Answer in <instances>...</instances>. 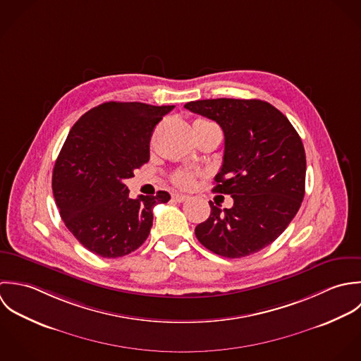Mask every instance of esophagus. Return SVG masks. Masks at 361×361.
Segmentation results:
<instances>
[{
  "mask_svg": "<svg viewBox=\"0 0 361 361\" xmlns=\"http://www.w3.org/2000/svg\"><path fill=\"white\" fill-rule=\"evenodd\" d=\"M190 197L188 195H184V194H173V200L177 201V202H184L187 201Z\"/></svg>",
  "mask_w": 361,
  "mask_h": 361,
  "instance_id": "obj_1",
  "label": "esophagus"
}]
</instances>
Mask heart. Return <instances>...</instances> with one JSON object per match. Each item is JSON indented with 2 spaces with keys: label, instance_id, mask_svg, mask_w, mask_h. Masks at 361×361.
I'll use <instances>...</instances> for the list:
<instances>
[{
  "label": "heart",
  "instance_id": "b5f03b06",
  "mask_svg": "<svg viewBox=\"0 0 361 361\" xmlns=\"http://www.w3.org/2000/svg\"><path fill=\"white\" fill-rule=\"evenodd\" d=\"M200 121H205V120H200ZM173 183L181 188H190L194 185V174L190 171H184L180 170L177 173H174L173 176Z\"/></svg>",
  "mask_w": 361,
  "mask_h": 361
}]
</instances>
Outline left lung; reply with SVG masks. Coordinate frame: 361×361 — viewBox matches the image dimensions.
I'll return each mask as SVG.
<instances>
[{
    "instance_id": "8db88e82",
    "label": "left lung",
    "mask_w": 361,
    "mask_h": 361,
    "mask_svg": "<svg viewBox=\"0 0 361 361\" xmlns=\"http://www.w3.org/2000/svg\"><path fill=\"white\" fill-rule=\"evenodd\" d=\"M187 110L221 127L224 154L214 192L231 195L230 209L214 202L195 227L198 241L226 258H241L274 243L301 207L305 152L288 117L268 102L208 99Z\"/></svg>"
}]
</instances>
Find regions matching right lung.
<instances>
[{"instance_id":"obj_1","label":"right lung","mask_w":361,"mask_h":361,"mask_svg":"<svg viewBox=\"0 0 361 361\" xmlns=\"http://www.w3.org/2000/svg\"><path fill=\"white\" fill-rule=\"evenodd\" d=\"M174 106L107 102L73 124L53 170V194L61 219L90 252L118 258L140 248L149 235L156 204L169 192L130 198L124 184L149 160L159 121Z\"/></svg>"}]
</instances>
